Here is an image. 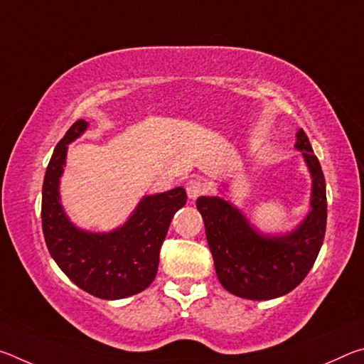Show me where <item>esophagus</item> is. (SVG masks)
<instances>
[{
    "label": "esophagus",
    "mask_w": 364,
    "mask_h": 364,
    "mask_svg": "<svg viewBox=\"0 0 364 364\" xmlns=\"http://www.w3.org/2000/svg\"><path fill=\"white\" fill-rule=\"evenodd\" d=\"M186 191H188L189 199H197L199 196L205 194L207 184L202 181L200 178H191V180L186 183Z\"/></svg>",
    "instance_id": "esophagus-1"
}]
</instances>
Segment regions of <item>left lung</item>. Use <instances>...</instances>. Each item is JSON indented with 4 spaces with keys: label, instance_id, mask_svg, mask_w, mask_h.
Here are the masks:
<instances>
[{
    "label": "left lung",
    "instance_id": "1",
    "mask_svg": "<svg viewBox=\"0 0 364 364\" xmlns=\"http://www.w3.org/2000/svg\"><path fill=\"white\" fill-rule=\"evenodd\" d=\"M295 147L304 152L313 178L311 212L287 236H260L241 212L220 197L204 196L196 202L218 279L237 297L269 300L291 292L305 279L323 245L328 218L324 175L304 130H299Z\"/></svg>",
    "mask_w": 364,
    "mask_h": 364
}]
</instances>
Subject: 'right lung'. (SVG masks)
<instances>
[{
    "instance_id": "right-lung-1",
    "label": "right lung",
    "mask_w": 364,
    "mask_h": 364,
    "mask_svg": "<svg viewBox=\"0 0 364 364\" xmlns=\"http://www.w3.org/2000/svg\"><path fill=\"white\" fill-rule=\"evenodd\" d=\"M88 123L77 120L59 141L43 181L41 225L48 250L67 278L97 299L117 300L138 294L157 274L160 247L171 218L186 204L183 188L147 196L133 217L119 230L93 234L77 230L60 207L59 178L67 144L82 134Z\"/></svg>"
}]
</instances>
